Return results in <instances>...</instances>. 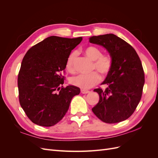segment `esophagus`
<instances>
[{"label": "esophagus", "mask_w": 158, "mask_h": 158, "mask_svg": "<svg viewBox=\"0 0 158 158\" xmlns=\"http://www.w3.org/2000/svg\"><path fill=\"white\" fill-rule=\"evenodd\" d=\"M90 92L88 90H85V89H81V93L82 94H88Z\"/></svg>", "instance_id": "34e87169"}]
</instances>
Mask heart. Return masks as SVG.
<instances>
[{"label": "heart", "mask_w": 158, "mask_h": 158, "mask_svg": "<svg viewBox=\"0 0 158 158\" xmlns=\"http://www.w3.org/2000/svg\"><path fill=\"white\" fill-rule=\"evenodd\" d=\"M84 54L94 61L92 68L97 70L103 76H107L112 66V60L109 56L102 55V51L95 46H88L84 49ZM76 52H73L69 55L66 61V69L69 72L74 70V61ZM100 80V76L96 72L89 74H79L70 78V83L81 89H87L96 85Z\"/></svg>", "instance_id": "obj_1"}]
</instances>
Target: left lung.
I'll use <instances>...</instances> for the list:
<instances>
[{
  "instance_id": "left-lung-1",
  "label": "left lung",
  "mask_w": 158,
  "mask_h": 158,
  "mask_svg": "<svg viewBox=\"0 0 158 158\" xmlns=\"http://www.w3.org/2000/svg\"><path fill=\"white\" fill-rule=\"evenodd\" d=\"M89 42L101 45L109 53L112 66L102 84L107 88L94 90L99 101L92 111L106 123H117L130 117L139 103L144 85L140 59L133 47L117 35L93 36Z\"/></svg>"
}]
</instances>
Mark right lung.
I'll return each instance as SVG.
<instances>
[{"label":"right lung","mask_w":158,"mask_h":158,"mask_svg":"<svg viewBox=\"0 0 158 158\" xmlns=\"http://www.w3.org/2000/svg\"><path fill=\"white\" fill-rule=\"evenodd\" d=\"M82 37L50 36L27 51L18 78L19 100L30 120L37 125L51 127L64 117L72 99L80 92L73 85L63 87L61 72L66 61Z\"/></svg>","instance_id":"right-lung-1"}]
</instances>
